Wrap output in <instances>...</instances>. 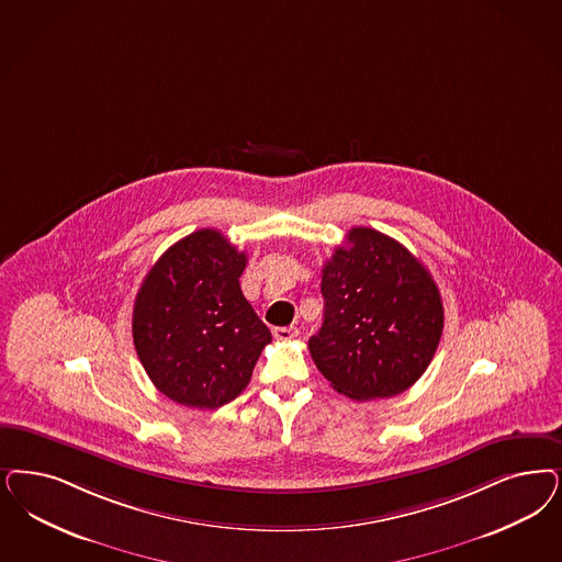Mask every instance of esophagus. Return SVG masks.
<instances>
[{
  "mask_svg": "<svg viewBox=\"0 0 562 562\" xmlns=\"http://www.w3.org/2000/svg\"><path fill=\"white\" fill-rule=\"evenodd\" d=\"M294 336H299V329L294 328V326L273 328V338H278V340H292Z\"/></svg>",
  "mask_w": 562,
  "mask_h": 562,
  "instance_id": "obj_1",
  "label": "esophagus"
}]
</instances>
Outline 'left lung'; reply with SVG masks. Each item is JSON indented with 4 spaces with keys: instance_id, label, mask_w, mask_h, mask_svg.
<instances>
[{
    "instance_id": "obj_1",
    "label": "left lung",
    "mask_w": 562,
    "mask_h": 562,
    "mask_svg": "<svg viewBox=\"0 0 562 562\" xmlns=\"http://www.w3.org/2000/svg\"><path fill=\"white\" fill-rule=\"evenodd\" d=\"M324 324L313 363L355 401L405 392L426 371L445 329L440 291L401 243L357 226L322 270Z\"/></svg>"
}]
</instances>
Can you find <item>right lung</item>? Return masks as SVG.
I'll return each mask as SVG.
<instances>
[{
  "label": "right lung",
  "instance_id": "right-lung-1",
  "mask_svg": "<svg viewBox=\"0 0 562 562\" xmlns=\"http://www.w3.org/2000/svg\"><path fill=\"white\" fill-rule=\"evenodd\" d=\"M245 266V251L203 228L164 252L136 292V355L154 386L178 405L217 408L234 401L271 342L240 291Z\"/></svg>",
  "mask_w": 562,
  "mask_h": 562
}]
</instances>
